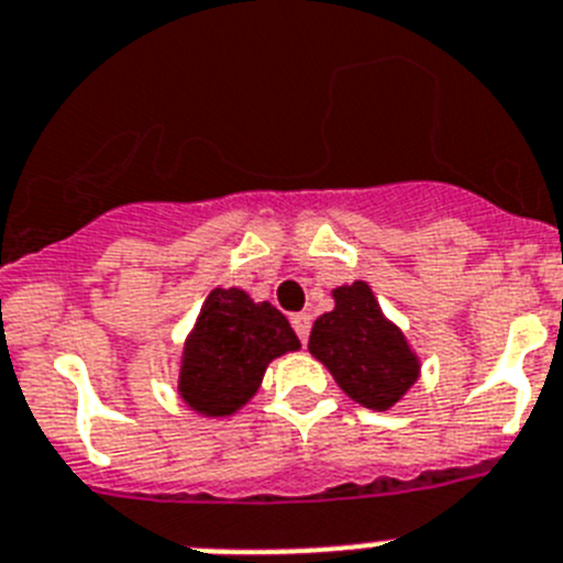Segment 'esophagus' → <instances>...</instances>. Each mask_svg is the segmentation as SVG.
<instances>
[{
  "label": "esophagus",
  "instance_id": "esophagus-1",
  "mask_svg": "<svg viewBox=\"0 0 563 563\" xmlns=\"http://www.w3.org/2000/svg\"><path fill=\"white\" fill-rule=\"evenodd\" d=\"M291 325H295L297 336H300V342L306 345V340H309V331H311V314H295L291 317Z\"/></svg>",
  "mask_w": 563,
  "mask_h": 563
}]
</instances>
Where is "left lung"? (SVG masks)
I'll return each mask as SVG.
<instances>
[{
	"label": "left lung",
	"instance_id": "1",
	"mask_svg": "<svg viewBox=\"0 0 563 563\" xmlns=\"http://www.w3.org/2000/svg\"><path fill=\"white\" fill-rule=\"evenodd\" d=\"M334 311L314 320L309 351L354 402L388 410L419 379V356L402 331L383 314L368 283L340 286Z\"/></svg>",
	"mask_w": 563,
	"mask_h": 563
}]
</instances>
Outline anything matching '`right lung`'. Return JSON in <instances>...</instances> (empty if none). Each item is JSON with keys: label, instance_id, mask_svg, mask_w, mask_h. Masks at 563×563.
Here are the masks:
<instances>
[{"label": "right lung", "instance_id": "1", "mask_svg": "<svg viewBox=\"0 0 563 563\" xmlns=\"http://www.w3.org/2000/svg\"><path fill=\"white\" fill-rule=\"evenodd\" d=\"M300 349L272 302L243 288H212L180 356V399L203 417H232L257 394L268 363Z\"/></svg>", "mask_w": 563, "mask_h": 563}]
</instances>
